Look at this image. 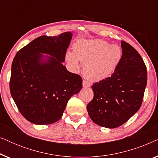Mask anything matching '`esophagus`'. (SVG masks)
Wrapping results in <instances>:
<instances>
[{
    "instance_id": "1",
    "label": "esophagus",
    "mask_w": 158,
    "mask_h": 158,
    "mask_svg": "<svg viewBox=\"0 0 158 158\" xmlns=\"http://www.w3.org/2000/svg\"><path fill=\"white\" fill-rule=\"evenodd\" d=\"M83 87H85V88H88V87H90V84L89 82L87 81H85V80H84V81H83Z\"/></svg>"
}]
</instances>
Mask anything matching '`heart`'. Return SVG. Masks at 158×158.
Listing matches in <instances>:
<instances>
[{"label":"heart","mask_w":158,"mask_h":158,"mask_svg":"<svg viewBox=\"0 0 158 158\" xmlns=\"http://www.w3.org/2000/svg\"><path fill=\"white\" fill-rule=\"evenodd\" d=\"M74 52H68L66 58L73 68L79 67L78 60L83 62V73L91 81H100L114 72L122 59L118 46L101 40H82L74 46Z\"/></svg>","instance_id":"obj_1"}]
</instances>
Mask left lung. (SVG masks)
<instances>
[{"label":"left lung","mask_w":158,"mask_h":158,"mask_svg":"<svg viewBox=\"0 0 158 158\" xmlns=\"http://www.w3.org/2000/svg\"><path fill=\"white\" fill-rule=\"evenodd\" d=\"M122 56L110 77L93 84L88 115L101 127L116 128L141 107L148 81L147 67L132 46L122 41Z\"/></svg>","instance_id":"obj_1"}]
</instances>
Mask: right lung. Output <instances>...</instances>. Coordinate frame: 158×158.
Masks as SVG:
<instances>
[{"label": "right lung", "mask_w": 158, "mask_h": 158, "mask_svg": "<svg viewBox=\"0 0 158 158\" xmlns=\"http://www.w3.org/2000/svg\"><path fill=\"white\" fill-rule=\"evenodd\" d=\"M72 33L41 36L21 48L13 60L10 92L23 117L35 124H53L62 117L69 99L82 88L79 75L62 64ZM41 53H48L47 63Z\"/></svg>", "instance_id": "1"}]
</instances>
